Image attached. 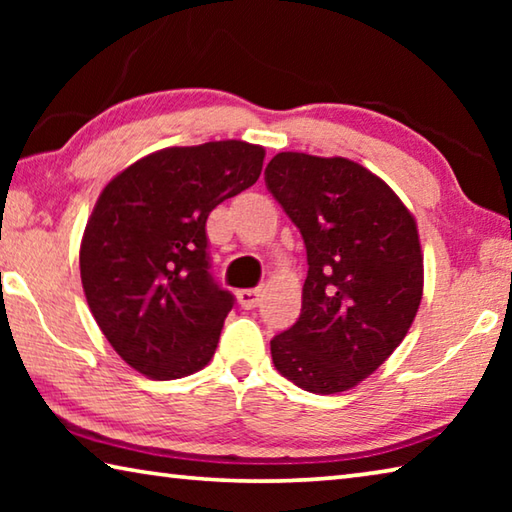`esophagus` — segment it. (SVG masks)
<instances>
[{"instance_id": "obj_1", "label": "esophagus", "mask_w": 512, "mask_h": 512, "mask_svg": "<svg viewBox=\"0 0 512 512\" xmlns=\"http://www.w3.org/2000/svg\"><path fill=\"white\" fill-rule=\"evenodd\" d=\"M237 300L244 309H255L262 302V289H241L237 293Z\"/></svg>"}]
</instances>
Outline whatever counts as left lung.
<instances>
[{
	"label": "left lung",
	"instance_id": "left-lung-1",
	"mask_svg": "<svg viewBox=\"0 0 512 512\" xmlns=\"http://www.w3.org/2000/svg\"><path fill=\"white\" fill-rule=\"evenodd\" d=\"M264 180L298 225L309 264L300 318L271 341L275 368L302 391H350L391 357L418 314V223L384 180L348 158L284 151Z\"/></svg>",
	"mask_w": 512,
	"mask_h": 512
}]
</instances>
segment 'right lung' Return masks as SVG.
<instances>
[{"label": "right lung", "mask_w": 512, "mask_h": 512, "mask_svg": "<svg viewBox=\"0 0 512 512\" xmlns=\"http://www.w3.org/2000/svg\"><path fill=\"white\" fill-rule=\"evenodd\" d=\"M266 151L241 140L169 146L103 187L81 241V282L103 336L149 379L214 357L235 296L210 275L205 221L257 183Z\"/></svg>", "instance_id": "1"}]
</instances>
